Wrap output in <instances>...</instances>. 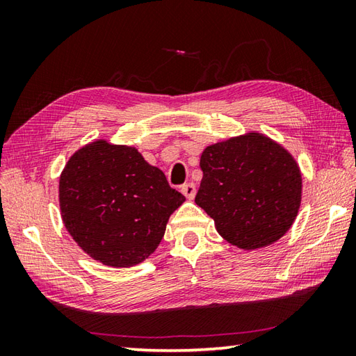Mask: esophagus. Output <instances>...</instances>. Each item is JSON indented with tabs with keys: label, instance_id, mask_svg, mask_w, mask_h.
Listing matches in <instances>:
<instances>
[{
	"label": "esophagus",
	"instance_id": "1",
	"mask_svg": "<svg viewBox=\"0 0 356 356\" xmlns=\"http://www.w3.org/2000/svg\"><path fill=\"white\" fill-rule=\"evenodd\" d=\"M195 185L193 184V182H190V184H185L184 186H182V193H184V195L186 199H194V195H195Z\"/></svg>",
	"mask_w": 356,
	"mask_h": 356
}]
</instances>
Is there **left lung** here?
<instances>
[{
	"mask_svg": "<svg viewBox=\"0 0 356 356\" xmlns=\"http://www.w3.org/2000/svg\"><path fill=\"white\" fill-rule=\"evenodd\" d=\"M195 203L228 243L243 251L266 248L291 229L301 205L300 166L266 134H245L208 145Z\"/></svg>",
	"mask_w": 356,
	"mask_h": 356,
	"instance_id": "left-lung-1",
	"label": "left lung"
}]
</instances>
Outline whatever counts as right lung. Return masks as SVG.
Listing matches in <instances>:
<instances>
[{"mask_svg":"<svg viewBox=\"0 0 356 356\" xmlns=\"http://www.w3.org/2000/svg\"><path fill=\"white\" fill-rule=\"evenodd\" d=\"M58 188L65 229L82 251L111 268L148 259L185 202L138 148L105 139L74 151Z\"/></svg>","mask_w":356,"mask_h":356,"instance_id":"right-lung-1","label":"right lung"}]
</instances>
